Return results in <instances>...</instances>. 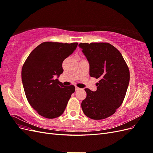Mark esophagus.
Masks as SVG:
<instances>
[{"mask_svg":"<svg viewBox=\"0 0 153 153\" xmlns=\"http://www.w3.org/2000/svg\"><path fill=\"white\" fill-rule=\"evenodd\" d=\"M79 89H80V88H79V87H78L75 86V90H76V91H78Z\"/></svg>","mask_w":153,"mask_h":153,"instance_id":"34e87169","label":"esophagus"}]
</instances>
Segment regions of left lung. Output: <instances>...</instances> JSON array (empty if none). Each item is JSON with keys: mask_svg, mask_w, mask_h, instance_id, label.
I'll return each instance as SVG.
<instances>
[{"mask_svg": "<svg viewBox=\"0 0 153 153\" xmlns=\"http://www.w3.org/2000/svg\"><path fill=\"white\" fill-rule=\"evenodd\" d=\"M89 63V75L96 79L97 90L85 89L83 112L92 119L100 120L113 115L123 102L129 82V71L119 51L108 43H80Z\"/></svg>", "mask_w": 153, "mask_h": 153, "instance_id": "left-lung-1", "label": "left lung"}]
</instances>
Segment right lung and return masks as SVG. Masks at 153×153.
Returning <instances> with one entry per match:
<instances>
[{"instance_id":"1","label":"right lung","mask_w":153,"mask_h":153,"mask_svg":"<svg viewBox=\"0 0 153 153\" xmlns=\"http://www.w3.org/2000/svg\"><path fill=\"white\" fill-rule=\"evenodd\" d=\"M77 43L44 42L32 51L22 69V80L27 101L45 118L61 115L75 87L63 85L55 79L63 73L62 62L73 53Z\"/></svg>"}]
</instances>
